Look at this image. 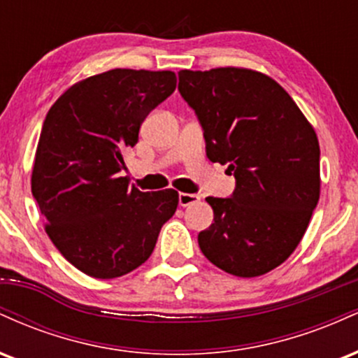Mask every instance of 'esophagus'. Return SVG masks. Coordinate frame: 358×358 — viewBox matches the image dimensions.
Returning <instances> with one entry per match:
<instances>
[{"instance_id":"obj_1","label":"esophagus","mask_w":358,"mask_h":358,"mask_svg":"<svg viewBox=\"0 0 358 358\" xmlns=\"http://www.w3.org/2000/svg\"><path fill=\"white\" fill-rule=\"evenodd\" d=\"M178 202L182 207H190V205L200 202V196L196 193H180Z\"/></svg>"}]
</instances>
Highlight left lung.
I'll list each match as a JSON object with an SVG mask.
<instances>
[{
  "instance_id": "left-lung-1",
  "label": "left lung",
  "mask_w": 358,
  "mask_h": 358,
  "mask_svg": "<svg viewBox=\"0 0 358 358\" xmlns=\"http://www.w3.org/2000/svg\"><path fill=\"white\" fill-rule=\"evenodd\" d=\"M180 94L203 127L207 156L236 176L231 199L208 196L213 224L203 256L225 273L256 278L286 261L320 199L313 126L276 80L244 67L180 71Z\"/></svg>"
}]
</instances>
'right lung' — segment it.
I'll return each instance as SVG.
<instances>
[{
  "instance_id": "obj_1",
  "label": "right lung",
  "mask_w": 358,
  "mask_h": 358,
  "mask_svg": "<svg viewBox=\"0 0 358 358\" xmlns=\"http://www.w3.org/2000/svg\"><path fill=\"white\" fill-rule=\"evenodd\" d=\"M175 87L171 71L113 69L76 82L45 117L31 193L53 245L87 276L139 268L176 212L173 188L141 192L119 175L141 122Z\"/></svg>"
}]
</instances>
